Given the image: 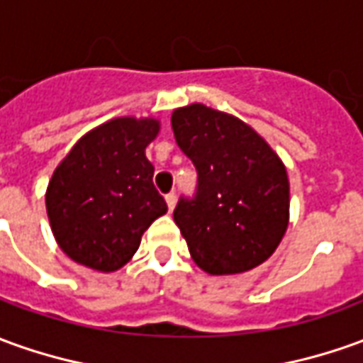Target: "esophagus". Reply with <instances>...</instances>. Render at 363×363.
Instances as JSON below:
<instances>
[{"mask_svg": "<svg viewBox=\"0 0 363 363\" xmlns=\"http://www.w3.org/2000/svg\"><path fill=\"white\" fill-rule=\"evenodd\" d=\"M176 194H174V191H172V194H167L166 196V203H167V209H169V211H174V207H176Z\"/></svg>", "mask_w": 363, "mask_h": 363, "instance_id": "obj_1", "label": "esophagus"}]
</instances>
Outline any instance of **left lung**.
Masks as SVG:
<instances>
[{
	"mask_svg": "<svg viewBox=\"0 0 363 363\" xmlns=\"http://www.w3.org/2000/svg\"><path fill=\"white\" fill-rule=\"evenodd\" d=\"M177 146L197 169L194 197L174 221L199 269L237 274L264 262L289 227V176L281 157L243 120L206 104L172 114Z\"/></svg>",
	"mask_w": 363,
	"mask_h": 363,
	"instance_id": "left-lung-1",
	"label": "left lung"
}]
</instances>
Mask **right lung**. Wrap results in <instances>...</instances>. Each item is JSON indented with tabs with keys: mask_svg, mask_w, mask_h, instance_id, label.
I'll list each match as a JSON object with an SVG mask.
<instances>
[{
	"mask_svg": "<svg viewBox=\"0 0 363 363\" xmlns=\"http://www.w3.org/2000/svg\"><path fill=\"white\" fill-rule=\"evenodd\" d=\"M154 118H114L84 134L52 172L47 215L62 253L102 272L118 271L138 251L142 235L167 211L154 187L146 146Z\"/></svg>",
	"mask_w": 363,
	"mask_h": 363,
	"instance_id": "right-lung-1",
	"label": "right lung"
}]
</instances>
